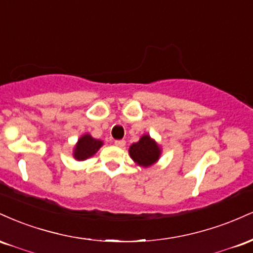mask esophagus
Returning <instances> with one entry per match:
<instances>
[{
  "label": "esophagus",
  "instance_id": "34e87169",
  "mask_svg": "<svg viewBox=\"0 0 253 253\" xmlns=\"http://www.w3.org/2000/svg\"><path fill=\"white\" fill-rule=\"evenodd\" d=\"M114 144H115V146H118V147H124L125 145H126V141H125V140H115Z\"/></svg>",
  "mask_w": 253,
  "mask_h": 253
}]
</instances>
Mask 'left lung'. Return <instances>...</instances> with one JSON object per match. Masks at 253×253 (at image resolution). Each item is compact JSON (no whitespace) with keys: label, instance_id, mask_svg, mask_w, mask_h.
Returning <instances> with one entry per match:
<instances>
[{"label":"left lung","instance_id":"obj_1","mask_svg":"<svg viewBox=\"0 0 253 253\" xmlns=\"http://www.w3.org/2000/svg\"><path fill=\"white\" fill-rule=\"evenodd\" d=\"M162 150L159 145L150 135H143L138 143L129 146V156L136 164L147 168L157 163Z\"/></svg>","mask_w":253,"mask_h":253}]
</instances>
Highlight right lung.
I'll return each mask as SVG.
<instances>
[{"label": "right lung", "instance_id": "right-lung-1", "mask_svg": "<svg viewBox=\"0 0 253 253\" xmlns=\"http://www.w3.org/2000/svg\"><path fill=\"white\" fill-rule=\"evenodd\" d=\"M103 141L92 138L90 134H84L78 139L76 146L74 149V157L77 161H85L100 150Z\"/></svg>", "mask_w": 253, "mask_h": 253}]
</instances>
